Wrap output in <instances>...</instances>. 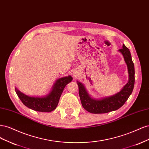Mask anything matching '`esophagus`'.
<instances>
[{
  "label": "esophagus",
  "instance_id": "1",
  "mask_svg": "<svg viewBox=\"0 0 149 149\" xmlns=\"http://www.w3.org/2000/svg\"><path fill=\"white\" fill-rule=\"evenodd\" d=\"M73 77H74V78H77V77H78V74L76 73V72H74V73H73Z\"/></svg>",
  "mask_w": 149,
  "mask_h": 149
}]
</instances>
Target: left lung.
Instances as JSON below:
<instances>
[{
    "label": "left lung",
    "mask_w": 149,
    "mask_h": 149,
    "mask_svg": "<svg viewBox=\"0 0 149 149\" xmlns=\"http://www.w3.org/2000/svg\"><path fill=\"white\" fill-rule=\"evenodd\" d=\"M119 52L124 57L129 73L128 82L119 92L110 96L95 99L89 95L83 83L79 81H76L78 85L79 97L82 106L91 113L103 114L118 110L124 104L132 94L135 82V70L131 54L129 49L124 44L123 45V48L119 49Z\"/></svg>",
    "instance_id": "1"
}]
</instances>
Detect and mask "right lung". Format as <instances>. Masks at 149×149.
<instances>
[{
	"mask_svg": "<svg viewBox=\"0 0 149 149\" xmlns=\"http://www.w3.org/2000/svg\"><path fill=\"white\" fill-rule=\"evenodd\" d=\"M72 80L73 78L70 75L58 79L53 85L51 91L43 96H30L22 93L17 88L15 90L25 106L36 111L49 112L56 109L64 88Z\"/></svg>",
	"mask_w": 149,
	"mask_h": 149,
	"instance_id": "right-lung-1",
	"label": "right lung"
}]
</instances>
